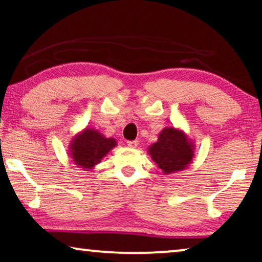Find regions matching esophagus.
Here are the masks:
<instances>
[{"label": "esophagus", "instance_id": "obj_1", "mask_svg": "<svg viewBox=\"0 0 262 262\" xmlns=\"http://www.w3.org/2000/svg\"><path fill=\"white\" fill-rule=\"evenodd\" d=\"M126 144H127V146H130V148H137L138 142L137 141H127Z\"/></svg>", "mask_w": 262, "mask_h": 262}]
</instances>
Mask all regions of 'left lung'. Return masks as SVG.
Returning a JSON list of instances; mask_svg holds the SVG:
<instances>
[{
    "mask_svg": "<svg viewBox=\"0 0 262 262\" xmlns=\"http://www.w3.org/2000/svg\"><path fill=\"white\" fill-rule=\"evenodd\" d=\"M194 141L181 128L167 126L159 134L157 142L148 148V154L164 175L187 168L194 159Z\"/></svg>",
    "mask_w": 262,
    "mask_h": 262,
    "instance_id": "obj_1",
    "label": "left lung"
}]
</instances>
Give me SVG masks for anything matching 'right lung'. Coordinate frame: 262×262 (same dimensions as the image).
Wrapping results in <instances>:
<instances>
[{"label":"right lung","mask_w":262,"mask_h":262,"mask_svg":"<svg viewBox=\"0 0 262 262\" xmlns=\"http://www.w3.org/2000/svg\"><path fill=\"white\" fill-rule=\"evenodd\" d=\"M116 146V139L106 138L94 127L87 126L71 138L69 156L76 166L91 171Z\"/></svg>","instance_id":"1"}]
</instances>
